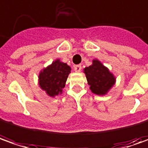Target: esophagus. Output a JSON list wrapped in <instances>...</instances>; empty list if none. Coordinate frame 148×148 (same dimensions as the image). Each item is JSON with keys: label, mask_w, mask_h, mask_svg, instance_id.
<instances>
[{"label": "esophagus", "mask_w": 148, "mask_h": 148, "mask_svg": "<svg viewBox=\"0 0 148 148\" xmlns=\"http://www.w3.org/2000/svg\"><path fill=\"white\" fill-rule=\"evenodd\" d=\"M74 71L75 72H80L81 71V69H82V66H81V64H78V65H75L74 67Z\"/></svg>", "instance_id": "esophagus-1"}]
</instances>
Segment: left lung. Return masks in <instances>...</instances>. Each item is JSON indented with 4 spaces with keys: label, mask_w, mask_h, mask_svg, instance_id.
Returning a JSON list of instances; mask_svg holds the SVG:
<instances>
[{
    "label": "left lung",
    "mask_w": 148,
    "mask_h": 148,
    "mask_svg": "<svg viewBox=\"0 0 148 148\" xmlns=\"http://www.w3.org/2000/svg\"><path fill=\"white\" fill-rule=\"evenodd\" d=\"M84 72L90 90L92 93L99 96L107 94L116 81L115 75L97 59L92 60L90 66L84 68Z\"/></svg>",
    "instance_id": "8db88e82"
}]
</instances>
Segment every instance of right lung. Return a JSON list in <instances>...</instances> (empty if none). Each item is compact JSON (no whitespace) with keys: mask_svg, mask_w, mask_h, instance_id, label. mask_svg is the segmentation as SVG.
<instances>
[{"mask_svg":"<svg viewBox=\"0 0 148 148\" xmlns=\"http://www.w3.org/2000/svg\"><path fill=\"white\" fill-rule=\"evenodd\" d=\"M70 71V66L56 59L40 71L38 75L40 88L51 97L61 94Z\"/></svg>","mask_w":148,"mask_h":148,"instance_id":"right-lung-1","label":"right lung"}]
</instances>
